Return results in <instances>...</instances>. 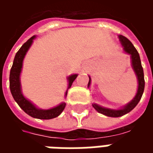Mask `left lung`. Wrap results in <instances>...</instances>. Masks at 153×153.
Listing matches in <instances>:
<instances>
[{
  "mask_svg": "<svg viewBox=\"0 0 153 153\" xmlns=\"http://www.w3.org/2000/svg\"><path fill=\"white\" fill-rule=\"evenodd\" d=\"M119 39H120V42L121 43L122 47L125 51V52L130 55V56H131L132 67L134 70L137 79H138V91H137V93L134 97V99L121 109H108V108H105V107H102V106H98L97 104L93 103V106L94 107V109L97 111L101 114H103V115H106V116H110V117H120V116H122V115L128 113L129 111H131L132 110L137 106V104L139 102V101L141 99L143 91H144L145 86L143 70V67H142L141 60H140V57H139V54H138V51L136 50V48L134 47V45L132 44L131 42L128 40L127 38H125L122 35H119ZM90 84H91V78L89 77V81H88V87H89Z\"/></svg>",
  "mask_w": 153,
  "mask_h": 153,
  "instance_id": "obj_1",
  "label": "left lung"
}]
</instances>
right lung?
I'll return each instance as SVG.
<instances>
[{
    "label": "right lung",
    "instance_id": "right-lung-1",
    "mask_svg": "<svg viewBox=\"0 0 153 153\" xmlns=\"http://www.w3.org/2000/svg\"><path fill=\"white\" fill-rule=\"evenodd\" d=\"M36 38L35 36H33L31 38H29L23 46H22L19 50L17 51L15 55L13 65L10 70V92L14 99L18 105L20 106L25 113H27L32 117L37 119H41V120H50L57 117L58 115H60L65 107V102L60 103L59 106L53 107L51 109L48 110H42L38 109L36 106L29 102L27 98H25V96L23 95L21 91V84H20V73H21L22 66H23V60L25 59V56L27 51L31 47L32 43L33 42V39ZM78 74H72L68 77V81H69V85L65 92V97L67 96V92L68 89L70 88L72 83L76 79Z\"/></svg>",
    "mask_w": 153,
    "mask_h": 153
}]
</instances>
